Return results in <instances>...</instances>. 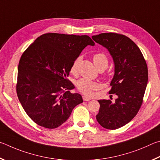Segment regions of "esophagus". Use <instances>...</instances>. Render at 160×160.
<instances>
[{
    "label": "esophagus",
    "mask_w": 160,
    "mask_h": 160,
    "mask_svg": "<svg viewBox=\"0 0 160 160\" xmlns=\"http://www.w3.org/2000/svg\"><path fill=\"white\" fill-rule=\"evenodd\" d=\"M83 101H89V100H91V98L86 96H83Z\"/></svg>",
    "instance_id": "esophagus-1"
}]
</instances>
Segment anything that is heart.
I'll use <instances>...</instances> for the list:
<instances>
[{
  "label": "heart",
  "mask_w": 160,
  "mask_h": 160,
  "mask_svg": "<svg viewBox=\"0 0 160 160\" xmlns=\"http://www.w3.org/2000/svg\"><path fill=\"white\" fill-rule=\"evenodd\" d=\"M81 59L82 58L79 56L73 62L71 68H70V72L72 74L77 72L78 65L80 62ZM93 60L97 68H98L100 66L107 67L108 64V58L106 55L102 52H98L94 54L93 56ZM76 86H77L78 91L86 95H88V96H91L93 94L94 91H96L100 88V84L99 83L93 82V81L90 79H87V78H81V79L78 80L76 83Z\"/></svg>",
  "instance_id": "b5f03b06"
}]
</instances>
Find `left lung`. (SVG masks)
I'll return each instance as SVG.
<instances>
[{"mask_svg":"<svg viewBox=\"0 0 160 160\" xmlns=\"http://www.w3.org/2000/svg\"><path fill=\"white\" fill-rule=\"evenodd\" d=\"M92 38L108 50L114 63V74L110 83V94L114 102L100 100L98 122L107 129H117L135 117L142 103L148 84L146 62L137 45L127 36L116 33H102Z\"/></svg>","mask_w":160,"mask_h":160,"instance_id":"left-lung-1","label":"left lung"}]
</instances>
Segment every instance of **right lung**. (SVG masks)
<instances>
[{"instance_id": "right-lung-1", "label": "right lung", "mask_w": 160, "mask_h": 160, "mask_svg": "<svg viewBox=\"0 0 160 160\" xmlns=\"http://www.w3.org/2000/svg\"><path fill=\"white\" fill-rule=\"evenodd\" d=\"M95 43L87 35L48 33L41 35L23 52L18 66L17 94L27 115L36 124L55 128L65 122L83 102L67 79L73 62Z\"/></svg>"}]
</instances>
